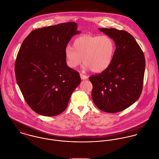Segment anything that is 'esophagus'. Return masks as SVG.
<instances>
[{
	"instance_id": "esophagus-1",
	"label": "esophagus",
	"mask_w": 159,
	"mask_h": 159,
	"mask_svg": "<svg viewBox=\"0 0 159 159\" xmlns=\"http://www.w3.org/2000/svg\"><path fill=\"white\" fill-rule=\"evenodd\" d=\"M80 78L82 80H87L88 79V77L86 75H84L83 74H80Z\"/></svg>"
}]
</instances>
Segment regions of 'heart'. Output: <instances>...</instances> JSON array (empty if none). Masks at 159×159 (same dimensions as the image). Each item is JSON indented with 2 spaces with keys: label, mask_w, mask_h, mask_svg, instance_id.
Here are the masks:
<instances>
[{
  "label": "heart",
  "mask_w": 159,
  "mask_h": 159,
  "mask_svg": "<svg viewBox=\"0 0 159 159\" xmlns=\"http://www.w3.org/2000/svg\"><path fill=\"white\" fill-rule=\"evenodd\" d=\"M115 50L114 41L108 35H82L74 39L73 48H65L64 57L70 69L77 67L83 59L84 69L101 73L112 63Z\"/></svg>",
  "instance_id": "1"
}]
</instances>
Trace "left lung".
<instances>
[{"label":"left lung","instance_id":"left-lung-1","mask_svg":"<svg viewBox=\"0 0 159 159\" xmlns=\"http://www.w3.org/2000/svg\"><path fill=\"white\" fill-rule=\"evenodd\" d=\"M112 38L116 50L110 66L89 77L92 97L100 110L109 113L122 111L135 102L143 90L146 61L144 53L128 32L114 28H99Z\"/></svg>","mask_w":159,"mask_h":159}]
</instances>
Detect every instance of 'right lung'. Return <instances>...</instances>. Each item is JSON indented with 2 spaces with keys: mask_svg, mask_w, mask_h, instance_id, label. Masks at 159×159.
Returning <instances> with one entry per match:
<instances>
[{
  "mask_svg": "<svg viewBox=\"0 0 159 159\" xmlns=\"http://www.w3.org/2000/svg\"><path fill=\"white\" fill-rule=\"evenodd\" d=\"M74 22L35 30L24 40L15 64L17 84L30 107L44 116L66 109L80 84L79 73L69 67L64 49L77 31Z\"/></svg>",
  "mask_w": 159,
  "mask_h": 159,
  "instance_id": "add662e5",
  "label": "right lung"
}]
</instances>
